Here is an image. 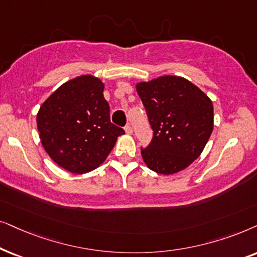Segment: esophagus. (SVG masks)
I'll return each mask as SVG.
<instances>
[{
	"label": "esophagus",
	"instance_id": "esophagus-1",
	"mask_svg": "<svg viewBox=\"0 0 257 257\" xmlns=\"http://www.w3.org/2000/svg\"><path fill=\"white\" fill-rule=\"evenodd\" d=\"M124 131H125V133L128 135H132L133 134V128H132V125L131 124H126L125 126H124Z\"/></svg>",
	"mask_w": 257,
	"mask_h": 257
}]
</instances>
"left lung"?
Segmentation results:
<instances>
[{
	"label": "left lung",
	"instance_id": "8db88e82",
	"mask_svg": "<svg viewBox=\"0 0 257 257\" xmlns=\"http://www.w3.org/2000/svg\"><path fill=\"white\" fill-rule=\"evenodd\" d=\"M136 90L153 129L143 161L157 174L170 175L190 166L206 147L214 128V108L206 94L180 76L140 82Z\"/></svg>",
	"mask_w": 257,
	"mask_h": 257
}]
</instances>
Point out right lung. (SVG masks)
Segmentation results:
<instances>
[{"label": "right lung", "mask_w": 257, "mask_h": 257, "mask_svg": "<svg viewBox=\"0 0 257 257\" xmlns=\"http://www.w3.org/2000/svg\"><path fill=\"white\" fill-rule=\"evenodd\" d=\"M100 78L82 75L54 91L37 112L43 148L55 163L74 174L96 169L124 131L110 122Z\"/></svg>", "instance_id": "right-lung-1"}]
</instances>
